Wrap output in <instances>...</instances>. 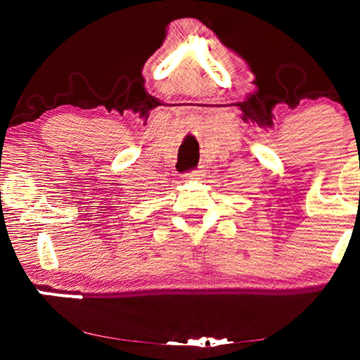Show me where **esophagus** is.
<instances>
[{"mask_svg": "<svg viewBox=\"0 0 360 360\" xmlns=\"http://www.w3.org/2000/svg\"><path fill=\"white\" fill-rule=\"evenodd\" d=\"M205 174H206V169L203 167H200L198 169H195V172L182 174V179H184V181H198V179H203Z\"/></svg>", "mask_w": 360, "mask_h": 360, "instance_id": "obj_1", "label": "esophagus"}]
</instances>
